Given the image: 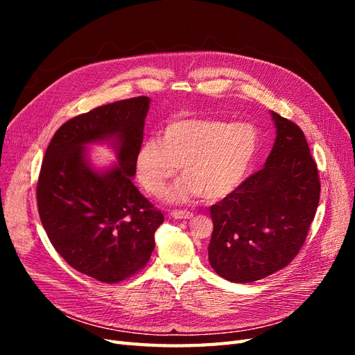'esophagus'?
<instances>
[{"instance_id": "obj_1", "label": "esophagus", "mask_w": 355, "mask_h": 355, "mask_svg": "<svg viewBox=\"0 0 355 355\" xmlns=\"http://www.w3.org/2000/svg\"><path fill=\"white\" fill-rule=\"evenodd\" d=\"M192 216H194V214H192L188 210H175V211H171V218H175V219H191Z\"/></svg>"}]
</instances>
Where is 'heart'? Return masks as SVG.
Listing matches in <instances>:
<instances>
[{"mask_svg": "<svg viewBox=\"0 0 355 355\" xmlns=\"http://www.w3.org/2000/svg\"><path fill=\"white\" fill-rule=\"evenodd\" d=\"M257 145V133L250 124L175 118L164 127L163 137H148L137 149V179L148 194L161 197L182 166L185 178L171 189L170 201L187 202L197 196L220 200L240 187Z\"/></svg>", "mask_w": 355, "mask_h": 355, "instance_id": "b5f03b06", "label": "heart"}]
</instances>
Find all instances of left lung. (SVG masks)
I'll use <instances>...</instances> for the list:
<instances>
[{
  "mask_svg": "<svg viewBox=\"0 0 355 355\" xmlns=\"http://www.w3.org/2000/svg\"><path fill=\"white\" fill-rule=\"evenodd\" d=\"M271 114L277 137L263 168L210 207L209 262L232 283L286 268L302 249L318 207V168L304 132Z\"/></svg>",
  "mask_w": 355,
  "mask_h": 355,
  "instance_id": "obj_1",
  "label": "left lung"
}]
</instances>
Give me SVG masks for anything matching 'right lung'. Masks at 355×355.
<instances>
[{
  "instance_id": "right-lung-1",
  "label": "right lung",
  "mask_w": 355,
  "mask_h": 355,
  "mask_svg": "<svg viewBox=\"0 0 355 355\" xmlns=\"http://www.w3.org/2000/svg\"><path fill=\"white\" fill-rule=\"evenodd\" d=\"M149 98L118 101L71 118L42 159L37 202L42 227L73 270L115 284L148 263L164 216L133 185ZM115 140L119 167L105 174L87 163L83 145Z\"/></svg>"
}]
</instances>
